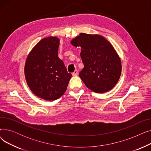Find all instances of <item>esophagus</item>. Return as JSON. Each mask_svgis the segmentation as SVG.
Returning <instances> with one entry per match:
<instances>
[{
    "instance_id": "1",
    "label": "esophagus",
    "mask_w": 151,
    "mask_h": 151,
    "mask_svg": "<svg viewBox=\"0 0 151 151\" xmlns=\"http://www.w3.org/2000/svg\"><path fill=\"white\" fill-rule=\"evenodd\" d=\"M78 74V71L77 70H75L74 71V72L72 73V75H73V76H77Z\"/></svg>"
}]
</instances>
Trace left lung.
<instances>
[{"label": "left lung", "mask_w": 151, "mask_h": 151, "mask_svg": "<svg viewBox=\"0 0 151 151\" xmlns=\"http://www.w3.org/2000/svg\"><path fill=\"white\" fill-rule=\"evenodd\" d=\"M81 47L84 68L79 73L89 89L104 93L113 89L121 73V62L111 43L104 37L81 33L71 41Z\"/></svg>", "instance_id": "8db88e82"}]
</instances>
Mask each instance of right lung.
Instances as JSON below:
<instances>
[{"instance_id":"add662e5","label":"right lung","mask_w":151,"mask_h":151,"mask_svg":"<svg viewBox=\"0 0 151 151\" xmlns=\"http://www.w3.org/2000/svg\"><path fill=\"white\" fill-rule=\"evenodd\" d=\"M59 40L45 38L31 51L26 59L24 73L29 88L40 98L59 99L67 90L71 74L58 57Z\"/></svg>"}]
</instances>
